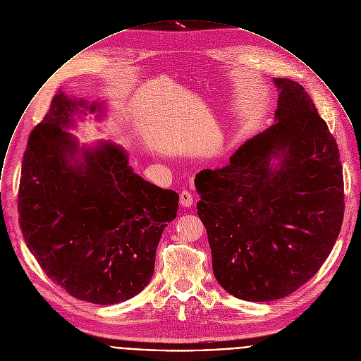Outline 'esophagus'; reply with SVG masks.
I'll return each mask as SVG.
<instances>
[{
    "label": "esophagus",
    "instance_id": "obj_1",
    "mask_svg": "<svg viewBox=\"0 0 361 361\" xmlns=\"http://www.w3.org/2000/svg\"><path fill=\"white\" fill-rule=\"evenodd\" d=\"M179 202L183 207H190L193 204V196L189 190H182L179 196Z\"/></svg>",
    "mask_w": 361,
    "mask_h": 361
}]
</instances>
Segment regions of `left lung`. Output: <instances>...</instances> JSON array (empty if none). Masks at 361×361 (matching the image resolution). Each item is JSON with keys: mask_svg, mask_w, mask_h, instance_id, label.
I'll return each mask as SVG.
<instances>
[{"mask_svg": "<svg viewBox=\"0 0 361 361\" xmlns=\"http://www.w3.org/2000/svg\"><path fill=\"white\" fill-rule=\"evenodd\" d=\"M274 84L277 121L242 144L228 165L195 179L214 276L231 295L255 302L287 297L314 277L345 213L339 148L326 121L302 85Z\"/></svg>", "mask_w": 361, "mask_h": 361, "instance_id": "obj_1", "label": "left lung"}]
</instances>
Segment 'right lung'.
Returning a JSON list of instances; mask_svg holds the SVG:
<instances>
[{
    "instance_id": "right-lung-1",
    "label": "right lung",
    "mask_w": 361,
    "mask_h": 361,
    "mask_svg": "<svg viewBox=\"0 0 361 361\" xmlns=\"http://www.w3.org/2000/svg\"><path fill=\"white\" fill-rule=\"evenodd\" d=\"M84 101L59 92L30 133L18 190L19 226L46 276L77 300L112 305L148 286L179 196L134 173L123 148H82L68 127ZM97 105H90L94 112Z\"/></svg>"
}]
</instances>
